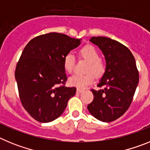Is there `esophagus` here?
<instances>
[{
  "label": "esophagus",
  "mask_w": 150,
  "mask_h": 150,
  "mask_svg": "<svg viewBox=\"0 0 150 150\" xmlns=\"http://www.w3.org/2000/svg\"><path fill=\"white\" fill-rule=\"evenodd\" d=\"M83 91V89H80V88H77L76 89V93H82Z\"/></svg>",
  "instance_id": "1"
}]
</instances>
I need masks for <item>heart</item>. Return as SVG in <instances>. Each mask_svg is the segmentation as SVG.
<instances>
[{
	"mask_svg": "<svg viewBox=\"0 0 150 150\" xmlns=\"http://www.w3.org/2000/svg\"><path fill=\"white\" fill-rule=\"evenodd\" d=\"M80 59L88 62L87 66V74H75L69 78V83L73 86L84 88L91 84L94 80V75L96 77H100L106 70L105 64L100 59V55L96 49L91 45L83 46L79 51ZM64 68L69 74L74 71L75 66V57L72 53H67L63 60ZM92 72L94 74L91 73Z\"/></svg>",
	"mask_w": 150,
	"mask_h": 150,
	"instance_id": "heart-1",
	"label": "heart"
}]
</instances>
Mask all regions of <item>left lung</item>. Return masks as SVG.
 <instances>
[{"mask_svg":"<svg viewBox=\"0 0 150 150\" xmlns=\"http://www.w3.org/2000/svg\"><path fill=\"white\" fill-rule=\"evenodd\" d=\"M90 41L104 54L106 70L98 84L104 88L91 89L94 99L87 108L97 120L112 122L128 109L138 85L134 57L126 46L109 38L92 37Z\"/></svg>","mask_w":150,"mask_h":150,"instance_id":"1","label":"left lung"}]
</instances>
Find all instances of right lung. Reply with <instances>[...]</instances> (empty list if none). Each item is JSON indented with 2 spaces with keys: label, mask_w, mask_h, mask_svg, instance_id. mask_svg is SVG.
Listing matches in <instances>:
<instances>
[{
  "label": "right lung",
  "mask_w": 150,
  "mask_h": 150,
  "mask_svg": "<svg viewBox=\"0 0 150 150\" xmlns=\"http://www.w3.org/2000/svg\"><path fill=\"white\" fill-rule=\"evenodd\" d=\"M81 39L52 32L29 41L17 63L15 77L22 106L40 122L59 118L76 94L66 87L64 58L80 44Z\"/></svg>",
  "instance_id": "right-lung-1"
}]
</instances>
